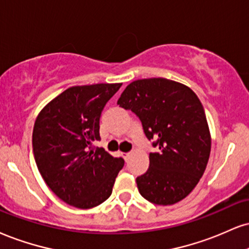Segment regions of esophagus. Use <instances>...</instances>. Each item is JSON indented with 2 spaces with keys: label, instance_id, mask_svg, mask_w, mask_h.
<instances>
[{
  "label": "esophagus",
  "instance_id": "34e87169",
  "mask_svg": "<svg viewBox=\"0 0 249 249\" xmlns=\"http://www.w3.org/2000/svg\"><path fill=\"white\" fill-rule=\"evenodd\" d=\"M130 155H131L130 153H123V154H122V157H123V159H124L125 161H127V160H128V158H130Z\"/></svg>",
  "mask_w": 249,
  "mask_h": 249
}]
</instances>
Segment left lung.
<instances>
[{"mask_svg":"<svg viewBox=\"0 0 249 249\" xmlns=\"http://www.w3.org/2000/svg\"><path fill=\"white\" fill-rule=\"evenodd\" d=\"M139 117L143 132L159 151L137 178L139 193L158 205H172L189 195L204 174L211 136L204 107L189 87L153 77L131 82L117 102Z\"/></svg>","mask_w":249,"mask_h":249,"instance_id":"obj_1","label":"left lung"}]
</instances>
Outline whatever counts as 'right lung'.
Wrapping results in <instances>:
<instances>
[{
	"label": "right lung",
	"instance_id": "right-lung-1",
	"mask_svg": "<svg viewBox=\"0 0 249 249\" xmlns=\"http://www.w3.org/2000/svg\"><path fill=\"white\" fill-rule=\"evenodd\" d=\"M121 86L71 87L36 119L32 147L39 173L60 199L75 208L90 209L109 198L124 166L122 158L91 146L101 140L102 110Z\"/></svg>",
	"mask_w": 249,
	"mask_h": 249
}]
</instances>
